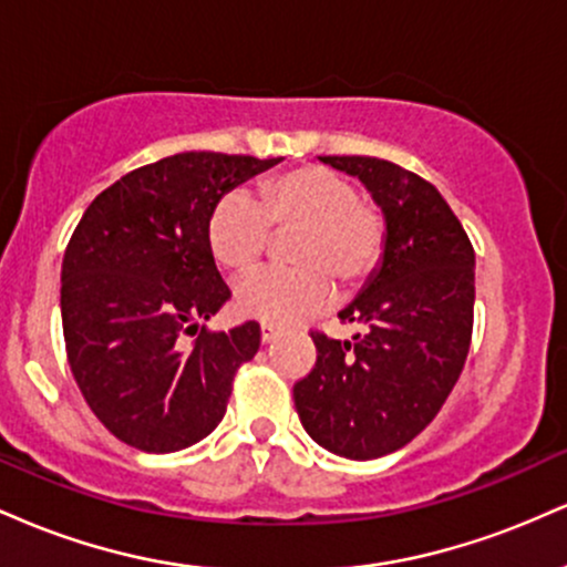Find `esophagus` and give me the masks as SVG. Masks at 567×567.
Instances as JSON below:
<instances>
[{
    "mask_svg": "<svg viewBox=\"0 0 567 567\" xmlns=\"http://www.w3.org/2000/svg\"><path fill=\"white\" fill-rule=\"evenodd\" d=\"M277 338H279V328H275V324H269V322H264L261 324V341L271 343V341H277Z\"/></svg>",
    "mask_w": 567,
    "mask_h": 567,
    "instance_id": "1",
    "label": "esophagus"
}]
</instances>
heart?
I'll use <instances>...</instances> for the list:
<instances>
[{
	"label": "heart",
	"mask_w": 567,
	"mask_h": 567,
	"mask_svg": "<svg viewBox=\"0 0 567 567\" xmlns=\"http://www.w3.org/2000/svg\"><path fill=\"white\" fill-rule=\"evenodd\" d=\"M269 229L296 231L288 245L292 269L247 277L234 292L239 315L269 324H292L333 301L336 284L360 288L379 269L386 220L360 199L349 178L328 167H296L245 192L224 194L207 216L205 239L213 261L234 277L261 264Z\"/></svg>",
	"instance_id": "heart-1"
}]
</instances>
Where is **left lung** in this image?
Masks as SVG:
<instances>
[{
	"instance_id": "1",
	"label": "left lung",
	"mask_w": 567,
	"mask_h": 567,
	"mask_svg": "<svg viewBox=\"0 0 567 567\" xmlns=\"http://www.w3.org/2000/svg\"><path fill=\"white\" fill-rule=\"evenodd\" d=\"M354 175L386 220V247L343 322L311 333L317 365L292 386L298 419L324 451L370 461L421 434L453 392L472 341L474 250L451 205L421 175L375 157H320Z\"/></svg>"
}]
</instances>
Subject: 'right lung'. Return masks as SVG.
<instances>
[{
  "instance_id": "right-lung-1",
  "label": "right lung",
  "mask_w": 567,
  "mask_h": 567,
  "mask_svg": "<svg viewBox=\"0 0 567 567\" xmlns=\"http://www.w3.org/2000/svg\"><path fill=\"white\" fill-rule=\"evenodd\" d=\"M277 159L184 152L122 175L90 202L61 269L76 386L103 426L146 453L184 451L220 424L258 322L205 324L229 301L207 250L213 205ZM186 334H197L194 344Z\"/></svg>"
}]
</instances>
